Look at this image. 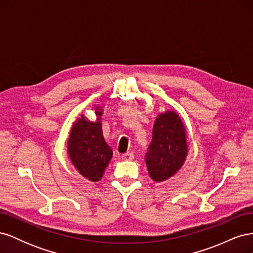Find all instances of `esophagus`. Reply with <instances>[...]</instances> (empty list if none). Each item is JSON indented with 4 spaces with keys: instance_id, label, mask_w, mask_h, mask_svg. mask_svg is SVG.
<instances>
[{
    "instance_id": "1",
    "label": "esophagus",
    "mask_w": 253,
    "mask_h": 253,
    "mask_svg": "<svg viewBox=\"0 0 253 253\" xmlns=\"http://www.w3.org/2000/svg\"><path fill=\"white\" fill-rule=\"evenodd\" d=\"M121 158L124 160H132L134 158V154L132 152H127V153H125V154H122Z\"/></svg>"
}]
</instances>
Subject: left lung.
I'll return each instance as SVG.
<instances>
[{
	"label": "left lung",
	"instance_id": "8db88e82",
	"mask_svg": "<svg viewBox=\"0 0 253 253\" xmlns=\"http://www.w3.org/2000/svg\"><path fill=\"white\" fill-rule=\"evenodd\" d=\"M187 156L186 131L178 115L166 112L157 117L153 126L151 144L145 154L151 178L166 180L177 172Z\"/></svg>",
	"mask_w": 253,
	"mask_h": 253
}]
</instances>
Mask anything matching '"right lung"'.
Segmentation results:
<instances>
[{"instance_id": "right-lung-1", "label": "right lung", "mask_w": 253, "mask_h": 253, "mask_svg": "<svg viewBox=\"0 0 253 253\" xmlns=\"http://www.w3.org/2000/svg\"><path fill=\"white\" fill-rule=\"evenodd\" d=\"M96 115L101 112L96 108ZM100 118L93 122L84 115L75 122L68 140V155L74 166L84 177L97 181L102 177L109 165L113 151L105 142L102 134Z\"/></svg>"}]
</instances>
